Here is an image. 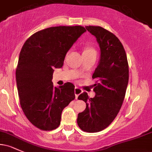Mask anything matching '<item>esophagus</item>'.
<instances>
[{
    "label": "esophagus",
    "instance_id": "34e87169",
    "mask_svg": "<svg viewBox=\"0 0 152 152\" xmlns=\"http://www.w3.org/2000/svg\"><path fill=\"white\" fill-rule=\"evenodd\" d=\"M82 92H83V91H82L81 88H78V87H76V88H75L74 93H75V96H76V99H78V96L82 93Z\"/></svg>",
    "mask_w": 152,
    "mask_h": 152
}]
</instances>
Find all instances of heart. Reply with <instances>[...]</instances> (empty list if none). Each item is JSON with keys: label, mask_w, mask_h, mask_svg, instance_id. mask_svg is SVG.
Wrapping results in <instances>:
<instances>
[{"label": "heart", "mask_w": 152, "mask_h": 152, "mask_svg": "<svg viewBox=\"0 0 152 152\" xmlns=\"http://www.w3.org/2000/svg\"><path fill=\"white\" fill-rule=\"evenodd\" d=\"M83 53H96V50L94 48H92V47H90V46H86L84 48V50H83Z\"/></svg>", "instance_id": "obj_1"}]
</instances>
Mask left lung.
<instances>
[{
    "label": "left lung",
    "mask_w": 152,
    "mask_h": 152,
    "mask_svg": "<svg viewBox=\"0 0 152 152\" xmlns=\"http://www.w3.org/2000/svg\"><path fill=\"white\" fill-rule=\"evenodd\" d=\"M96 38L101 58L92 78H96V96L89 98L85 92L78 100L86 103V109L78 114V126L88 133L101 132L109 126L119 112L129 81L126 51L118 38L100 26H86Z\"/></svg>",
    "instance_id": "obj_1"
}]
</instances>
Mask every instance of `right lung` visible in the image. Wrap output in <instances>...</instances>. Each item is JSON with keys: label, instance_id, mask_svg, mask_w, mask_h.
<instances>
[{"label": "right lung", "instance_id": "add662e5", "mask_svg": "<svg viewBox=\"0 0 152 152\" xmlns=\"http://www.w3.org/2000/svg\"><path fill=\"white\" fill-rule=\"evenodd\" d=\"M86 31L84 27L55 26L35 33L24 43L15 71L21 109L36 128L51 131L59 126L61 113L75 99L70 82L54 87V68H61L68 50Z\"/></svg>", "mask_w": 152, "mask_h": 152}]
</instances>
